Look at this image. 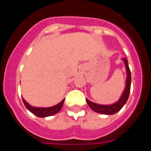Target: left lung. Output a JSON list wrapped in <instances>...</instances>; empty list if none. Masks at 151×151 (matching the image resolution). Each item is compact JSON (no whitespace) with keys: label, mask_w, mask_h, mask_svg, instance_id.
I'll return each instance as SVG.
<instances>
[{"label":"left lung","mask_w":151,"mask_h":151,"mask_svg":"<svg viewBox=\"0 0 151 151\" xmlns=\"http://www.w3.org/2000/svg\"><path fill=\"white\" fill-rule=\"evenodd\" d=\"M124 63L125 66V69H126V82H125V87L124 89L123 92H122V95H121L120 98L119 99L118 101L113 104L110 105H102L98 104L96 103L92 102V101H89L88 99L86 98V101L88 106L91 110H94V112L98 113H101V114H105V115H113L117 113L118 111L123 107L124 105L125 104L126 101H128L129 98V93H130V88H131V82H132V78H131V72L129 69V63H128V60L126 58H122Z\"/></svg>","instance_id":"obj_1"}]
</instances>
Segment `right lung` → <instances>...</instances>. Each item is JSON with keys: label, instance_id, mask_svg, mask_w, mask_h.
I'll return each instance as SVG.
<instances>
[{"label": "right lung", "instance_id": "add662e5", "mask_svg": "<svg viewBox=\"0 0 151 151\" xmlns=\"http://www.w3.org/2000/svg\"><path fill=\"white\" fill-rule=\"evenodd\" d=\"M64 101H65V99L63 100L61 102L57 104L55 106H50V107H36V106H31L29 103L26 102L23 99V97H22V101H23L24 104H25V106H26V107L27 108L28 110L31 113H33L34 115L37 116L38 117H41V118L42 117L50 116H53L58 113L61 110V108H62L63 105Z\"/></svg>", "mask_w": 151, "mask_h": 151}]
</instances>
